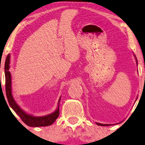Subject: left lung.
I'll list each match as a JSON object with an SVG mask.
<instances>
[{
  "label": "left lung",
  "instance_id": "left-lung-1",
  "mask_svg": "<svg viewBox=\"0 0 145 145\" xmlns=\"http://www.w3.org/2000/svg\"><path fill=\"white\" fill-rule=\"evenodd\" d=\"M97 125H101V126H107V125H106V124H101V123H96Z\"/></svg>",
  "mask_w": 145,
  "mask_h": 145
}]
</instances>
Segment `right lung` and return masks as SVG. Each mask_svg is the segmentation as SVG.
<instances>
[{"label": "right lung", "mask_w": 145, "mask_h": 145, "mask_svg": "<svg viewBox=\"0 0 145 145\" xmlns=\"http://www.w3.org/2000/svg\"><path fill=\"white\" fill-rule=\"evenodd\" d=\"M9 64H10V55H8L5 61V88H6V94H7V100L10 106L12 109L18 115L23 122L30 127H43L51 125L53 123L59 115V106L55 112L53 114H49L48 116L43 117H33L30 115L27 114L20 108L18 106L16 103L15 102L13 99L12 95V89H11V74L9 71ZM61 99V98H60ZM59 99V104L60 102Z\"/></svg>", "instance_id": "right-lung-1"}]
</instances>
